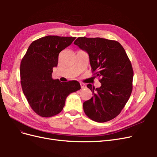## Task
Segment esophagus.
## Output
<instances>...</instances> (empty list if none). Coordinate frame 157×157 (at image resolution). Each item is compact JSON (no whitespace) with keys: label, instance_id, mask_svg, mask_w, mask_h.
Here are the masks:
<instances>
[{"label":"esophagus","instance_id":"obj_1","mask_svg":"<svg viewBox=\"0 0 157 157\" xmlns=\"http://www.w3.org/2000/svg\"><path fill=\"white\" fill-rule=\"evenodd\" d=\"M80 87H81V88H86V85L84 83H80Z\"/></svg>","mask_w":157,"mask_h":157}]
</instances>
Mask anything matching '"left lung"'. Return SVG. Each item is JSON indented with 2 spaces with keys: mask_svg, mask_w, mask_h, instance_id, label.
<instances>
[{
  "mask_svg": "<svg viewBox=\"0 0 157 157\" xmlns=\"http://www.w3.org/2000/svg\"><path fill=\"white\" fill-rule=\"evenodd\" d=\"M89 56L92 72L100 77L101 86L87 87L94 95L83 103L85 114L94 121L105 122L118 115L132 91L134 72L130 61L119 42L102 38L78 37L74 42Z\"/></svg>",
  "mask_w": 157,
  "mask_h": 157,
  "instance_id": "1",
  "label": "left lung"
}]
</instances>
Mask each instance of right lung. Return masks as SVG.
Masks as SVG:
<instances>
[{"mask_svg": "<svg viewBox=\"0 0 157 157\" xmlns=\"http://www.w3.org/2000/svg\"><path fill=\"white\" fill-rule=\"evenodd\" d=\"M75 37L49 35L33 41L20 65L23 92L32 109L42 117L58 115L66 98L80 89L76 80L61 82L52 78L60 52L71 45Z\"/></svg>", "mask_w": 157, "mask_h": 157, "instance_id": "1", "label": "right lung"}]
</instances>
